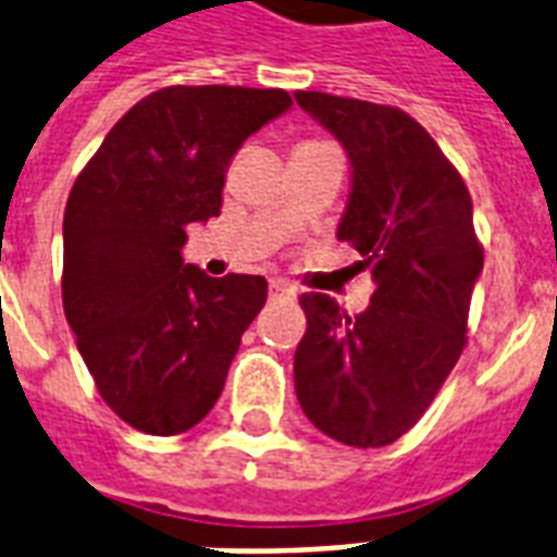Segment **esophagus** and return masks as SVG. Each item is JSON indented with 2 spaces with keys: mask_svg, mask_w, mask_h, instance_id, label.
<instances>
[{
  "mask_svg": "<svg viewBox=\"0 0 557 557\" xmlns=\"http://www.w3.org/2000/svg\"><path fill=\"white\" fill-rule=\"evenodd\" d=\"M269 297L271 300H294L297 294H294V288L288 286V283H283V280H274L269 286Z\"/></svg>",
  "mask_w": 557,
  "mask_h": 557,
  "instance_id": "obj_1",
  "label": "esophagus"
}]
</instances>
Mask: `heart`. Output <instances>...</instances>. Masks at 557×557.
Wrapping results in <instances>:
<instances>
[{
    "label": "heart",
    "mask_w": 557,
    "mask_h": 557,
    "mask_svg": "<svg viewBox=\"0 0 557 557\" xmlns=\"http://www.w3.org/2000/svg\"><path fill=\"white\" fill-rule=\"evenodd\" d=\"M302 146H320V143H302ZM297 148H300V146H297Z\"/></svg>",
    "instance_id": "1"
}]
</instances>
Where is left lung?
<instances>
[{"label":"left lung","instance_id":"1","mask_svg":"<svg viewBox=\"0 0 557 557\" xmlns=\"http://www.w3.org/2000/svg\"><path fill=\"white\" fill-rule=\"evenodd\" d=\"M294 99L349 151L351 197L337 237L377 283L355 318L329 294H300L306 334L294 351V388L323 435L377 449L423 418L463 355L483 269L472 197L400 108L320 90Z\"/></svg>","mask_w":557,"mask_h":557}]
</instances>
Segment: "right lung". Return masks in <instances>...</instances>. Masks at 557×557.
Returning a JSON list of instances; mask_svg holds the SVG:
<instances>
[{"mask_svg": "<svg viewBox=\"0 0 557 557\" xmlns=\"http://www.w3.org/2000/svg\"><path fill=\"white\" fill-rule=\"evenodd\" d=\"M288 106L283 88L153 90L108 131L67 194V325L102 400L146 435H180L206 418L263 309V277H208L183 263V246L188 225L220 216L237 148Z\"/></svg>", "mask_w": 557, "mask_h": 557, "instance_id": "right-lung-1", "label": "right lung"}]
</instances>
